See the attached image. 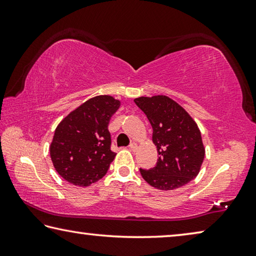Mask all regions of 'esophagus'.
Wrapping results in <instances>:
<instances>
[{
  "instance_id": "34e87169",
  "label": "esophagus",
  "mask_w": 256,
  "mask_h": 256,
  "mask_svg": "<svg viewBox=\"0 0 256 256\" xmlns=\"http://www.w3.org/2000/svg\"><path fill=\"white\" fill-rule=\"evenodd\" d=\"M128 148L131 149L132 151H134V150H136V144H134V142H132V144H130V146H128Z\"/></svg>"
}]
</instances>
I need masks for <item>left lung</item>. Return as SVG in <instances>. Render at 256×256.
<instances>
[{"mask_svg":"<svg viewBox=\"0 0 256 256\" xmlns=\"http://www.w3.org/2000/svg\"><path fill=\"white\" fill-rule=\"evenodd\" d=\"M136 105L152 126L159 158L154 168L140 172L146 183L162 190L184 186L194 180L204 159L201 132L178 104L166 96L140 97Z\"/></svg>","mask_w":256,"mask_h":256,"instance_id":"1","label":"left lung"}]
</instances>
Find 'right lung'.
Returning a JSON list of instances; mask_svg holds the SVG:
<instances>
[{
	"label": "right lung",
	"mask_w": 256,
	"mask_h": 256,
	"mask_svg": "<svg viewBox=\"0 0 256 256\" xmlns=\"http://www.w3.org/2000/svg\"><path fill=\"white\" fill-rule=\"evenodd\" d=\"M120 102L97 96L70 112L56 128L50 158L56 172L68 183L89 186L102 178L116 154L110 149L108 123Z\"/></svg>",
	"instance_id": "add662e5"
}]
</instances>
